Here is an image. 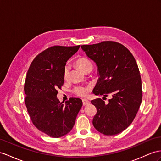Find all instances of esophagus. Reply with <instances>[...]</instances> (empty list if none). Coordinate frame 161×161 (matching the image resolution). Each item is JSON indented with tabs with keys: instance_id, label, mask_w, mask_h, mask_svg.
<instances>
[{
	"instance_id": "34e87169",
	"label": "esophagus",
	"mask_w": 161,
	"mask_h": 161,
	"mask_svg": "<svg viewBox=\"0 0 161 161\" xmlns=\"http://www.w3.org/2000/svg\"><path fill=\"white\" fill-rule=\"evenodd\" d=\"M82 102H83V105H86L90 103V101H88L87 99H83L82 100Z\"/></svg>"
}]
</instances>
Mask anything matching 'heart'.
I'll return each mask as SVG.
<instances>
[{
    "instance_id": "obj_1",
    "label": "heart",
    "mask_w": 161,
    "mask_h": 161,
    "mask_svg": "<svg viewBox=\"0 0 161 161\" xmlns=\"http://www.w3.org/2000/svg\"><path fill=\"white\" fill-rule=\"evenodd\" d=\"M75 64L77 67L79 68L82 71L86 72L89 69H92V64L91 61H90L87 58L85 57H80L79 58H77L75 61ZM69 73H70V67L69 64H67L64 68L63 71V77L64 80H67L69 77ZM90 90L89 86H86V87H84V86H77L74 89V92L78 96L80 97H85L87 95L88 92Z\"/></svg>"
}]
</instances>
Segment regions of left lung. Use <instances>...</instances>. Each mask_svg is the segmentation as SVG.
I'll return each mask as SVG.
<instances>
[{
	"label": "left lung",
	"mask_w": 161,
	"mask_h": 161,
	"mask_svg": "<svg viewBox=\"0 0 161 161\" xmlns=\"http://www.w3.org/2000/svg\"><path fill=\"white\" fill-rule=\"evenodd\" d=\"M81 47L98 67L99 78L92 92L112 96L108 104L101 98L91 101L97 109L93 126L105 135H117L133 121L142 101L137 64L129 49L115 41H103Z\"/></svg>",
	"instance_id": "left-lung-1"
}]
</instances>
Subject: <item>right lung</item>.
<instances>
[{
  "mask_svg": "<svg viewBox=\"0 0 161 161\" xmlns=\"http://www.w3.org/2000/svg\"><path fill=\"white\" fill-rule=\"evenodd\" d=\"M80 47H49L35 58L27 72L24 88L27 111L33 125L49 137L69 133L82 106L79 98H70L65 104L57 98V90L64 84L66 63Z\"/></svg>",
  "mask_w": 161,
  "mask_h": 161,
  "instance_id": "obj_1",
  "label": "right lung"
}]
</instances>
